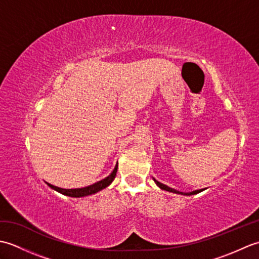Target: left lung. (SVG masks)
Instances as JSON below:
<instances>
[{
  "instance_id": "1",
  "label": "left lung",
  "mask_w": 259,
  "mask_h": 259,
  "mask_svg": "<svg viewBox=\"0 0 259 259\" xmlns=\"http://www.w3.org/2000/svg\"><path fill=\"white\" fill-rule=\"evenodd\" d=\"M153 180H155V183H156L159 187H160L161 189L166 190V191H170V192H175V194H181V195L190 196V195H195V194H198V192L202 191V189H199V190H194V191H190V192H179V191H177V190H175V189H172V188H170V187H168V186H166V185H163V184H161V183H159V181H157L156 179H153Z\"/></svg>"
}]
</instances>
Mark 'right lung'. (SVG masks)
Segmentation results:
<instances>
[{
  "mask_svg": "<svg viewBox=\"0 0 259 259\" xmlns=\"http://www.w3.org/2000/svg\"><path fill=\"white\" fill-rule=\"evenodd\" d=\"M117 170H118V163L117 166L114 167L113 171L110 174L107 178H104L100 181H98V183L93 184V185H90L88 187H84V188H75V189H63V188H59V187L57 186H53L51 184H48L49 187H51L52 189L57 190L58 192H60V194L62 195H65V196H69V197H84V196H89V195H92V194H96V192L100 191L102 189L106 188V187H108L110 184L112 183L113 179L115 178V175H117Z\"/></svg>",
  "mask_w": 259,
  "mask_h": 259,
  "instance_id": "obj_1",
  "label": "right lung"
}]
</instances>
